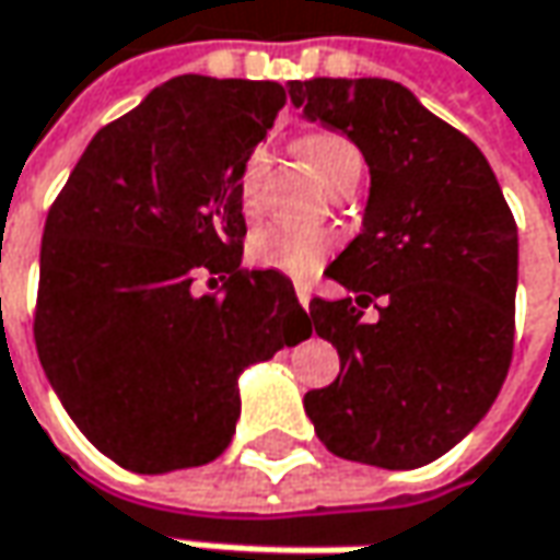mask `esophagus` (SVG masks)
Wrapping results in <instances>:
<instances>
[{"instance_id":"esophagus-1","label":"esophagus","mask_w":560,"mask_h":560,"mask_svg":"<svg viewBox=\"0 0 560 560\" xmlns=\"http://www.w3.org/2000/svg\"><path fill=\"white\" fill-rule=\"evenodd\" d=\"M294 291H298L300 306L310 313V300H313V288H310V281H294Z\"/></svg>"}]
</instances>
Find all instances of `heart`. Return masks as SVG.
<instances>
[{"label": "heart", "instance_id": "obj_1", "mask_svg": "<svg viewBox=\"0 0 560 560\" xmlns=\"http://www.w3.org/2000/svg\"><path fill=\"white\" fill-rule=\"evenodd\" d=\"M300 148H303V154L313 164V170L322 176V183L343 161L359 158L357 148L350 145L347 139L335 136V132H313V136H306L300 142ZM262 161H266V151L257 148V151L247 154V161L242 166L238 191H242L244 210H254V203H257V183H260ZM328 250H331V232L298 225V222H269L250 238V247H247L250 260L257 262L260 269H272V272H281V276H291V279L316 276L318 266L328 257Z\"/></svg>", "mask_w": 560, "mask_h": 560}]
</instances>
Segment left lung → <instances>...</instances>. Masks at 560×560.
Instances as JSON below:
<instances>
[{"label": "left lung", "instance_id": "obj_1", "mask_svg": "<svg viewBox=\"0 0 560 560\" xmlns=\"http://www.w3.org/2000/svg\"><path fill=\"white\" fill-rule=\"evenodd\" d=\"M306 120L369 164L362 229L325 269L347 291L310 318L340 357L303 409L340 458L406 471L450 453L509 375L517 225L483 151L394 80H294ZM381 299L375 326L361 306Z\"/></svg>", "mask_w": 560, "mask_h": 560}]
</instances>
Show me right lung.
<instances>
[{
    "label": "right lung",
    "instance_id": "1",
    "mask_svg": "<svg viewBox=\"0 0 560 560\" xmlns=\"http://www.w3.org/2000/svg\"><path fill=\"white\" fill-rule=\"evenodd\" d=\"M281 107L269 80L173 77L95 132L51 203L39 362L73 424L126 471L225 453L244 369L313 335L288 276L242 269L238 176ZM203 275L223 291L198 295Z\"/></svg>",
    "mask_w": 560,
    "mask_h": 560
}]
</instances>
